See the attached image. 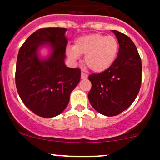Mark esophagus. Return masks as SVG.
<instances>
[{"label":"esophagus","instance_id":"obj_1","mask_svg":"<svg viewBox=\"0 0 160 160\" xmlns=\"http://www.w3.org/2000/svg\"><path fill=\"white\" fill-rule=\"evenodd\" d=\"M88 78V75L86 73H84L83 72H81V79H87Z\"/></svg>","mask_w":160,"mask_h":160}]
</instances>
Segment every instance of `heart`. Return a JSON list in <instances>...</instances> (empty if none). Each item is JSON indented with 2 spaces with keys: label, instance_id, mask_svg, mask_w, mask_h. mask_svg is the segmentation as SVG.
Returning a JSON list of instances; mask_svg holds the SVG:
<instances>
[{
  "label": "heart",
  "instance_id": "heart-1",
  "mask_svg": "<svg viewBox=\"0 0 160 160\" xmlns=\"http://www.w3.org/2000/svg\"><path fill=\"white\" fill-rule=\"evenodd\" d=\"M66 52L72 61L79 59L80 55H85V65L93 72H101L108 70L115 60L118 43L112 35L90 34L77 38L74 46H67Z\"/></svg>",
  "mask_w": 160,
  "mask_h": 160
}]
</instances>
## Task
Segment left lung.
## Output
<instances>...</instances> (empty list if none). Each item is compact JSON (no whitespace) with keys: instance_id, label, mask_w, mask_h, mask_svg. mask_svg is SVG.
<instances>
[{"instance_id":"1","label":"left lung","mask_w":160,"mask_h":160,"mask_svg":"<svg viewBox=\"0 0 160 160\" xmlns=\"http://www.w3.org/2000/svg\"><path fill=\"white\" fill-rule=\"evenodd\" d=\"M118 41V56L108 70L89 76L92 87L88 99L100 114L115 116L126 110L139 92L142 61L129 37L113 30Z\"/></svg>"}]
</instances>
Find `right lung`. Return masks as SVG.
I'll return each instance as SVG.
<instances>
[{"mask_svg": "<svg viewBox=\"0 0 160 160\" xmlns=\"http://www.w3.org/2000/svg\"><path fill=\"white\" fill-rule=\"evenodd\" d=\"M66 31L64 28H40L19 49L15 71L18 93L25 105L40 117L61 114L80 82V69L69 68L64 63L68 43ZM47 43L53 52L48 59L41 60L38 49Z\"/></svg>", "mask_w": 160, "mask_h": 160, "instance_id": "obj_1", "label": "right lung"}]
</instances>
